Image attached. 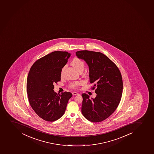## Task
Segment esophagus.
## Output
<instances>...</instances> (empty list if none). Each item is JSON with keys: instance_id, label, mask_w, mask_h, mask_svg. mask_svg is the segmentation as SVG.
I'll return each instance as SVG.
<instances>
[{"instance_id": "esophagus-1", "label": "esophagus", "mask_w": 154, "mask_h": 154, "mask_svg": "<svg viewBox=\"0 0 154 154\" xmlns=\"http://www.w3.org/2000/svg\"><path fill=\"white\" fill-rule=\"evenodd\" d=\"M72 94H73V95H78V94H78V92H72Z\"/></svg>"}]
</instances>
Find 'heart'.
Returning a JSON list of instances; mask_svg holds the SVG:
<instances>
[{"label": "heart", "mask_w": 154, "mask_h": 154, "mask_svg": "<svg viewBox=\"0 0 154 154\" xmlns=\"http://www.w3.org/2000/svg\"><path fill=\"white\" fill-rule=\"evenodd\" d=\"M72 66L74 68L76 69L78 72L81 70H83L84 67V63L81 59H79L78 57H75L73 60H72L71 63ZM63 71H64V68L62 69L61 71V75H63ZM80 83L79 82H73L70 84V87L72 88H76L78 87V86L79 85Z\"/></svg>", "instance_id": "obj_1"}]
</instances>
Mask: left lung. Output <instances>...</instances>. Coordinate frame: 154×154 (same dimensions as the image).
<instances>
[{
    "mask_svg": "<svg viewBox=\"0 0 154 154\" xmlns=\"http://www.w3.org/2000/svg\"><path fill=\"white\" fill-rule=\"evenodd\" d=\"M78 58L86 63L89 68V82L95 86V98L83 94L81 112L86 119L92 122H101L111 116L120 102L123 81L120 72L110 59L101 52L80 51Z\"/></svg>",
    "mask_w": 154,
    "mask_h": 154,
    "instance_id": "8db88e82",
    "label": "left lung"
}]
</instances>
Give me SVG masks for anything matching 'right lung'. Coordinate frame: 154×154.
I'll use <instances>...</instances> for the list:
<instances>
[{
    "instance_id": "1",
    "label": "right lung",
    "mask_w": 154,
    "mask_h": 154,
    "mask_svg": "<svg viewBox=\"0 0 154 154\" xmlns=\"http://www.w3.org/2000/svg\"><path fill=\"white\" fill-rule=\"evenodd\" d=\"M71 54L56 51L41 57L31 68L27 78V92L30 106L42 119L57 120L65 112L71 92H54V85L60 80L61 71Z\"/></svg>"
}]
</instances>
